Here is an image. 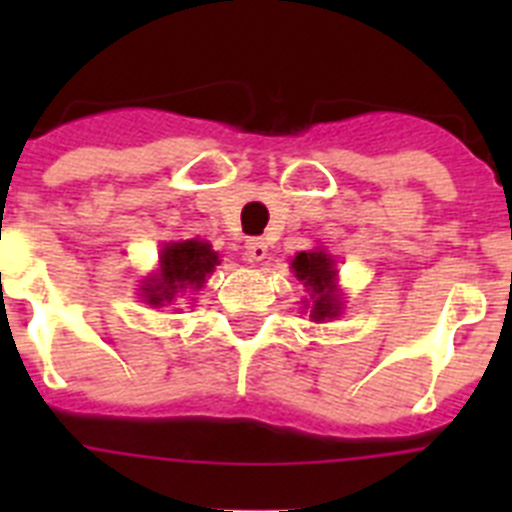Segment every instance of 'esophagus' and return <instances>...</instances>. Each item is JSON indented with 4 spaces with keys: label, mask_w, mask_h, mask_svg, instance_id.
<instances>
[{
    "label": "esophagus",
    "mask_w": 512,
    "mask_h": 512,
    "mask_svg": "<svg viewBox=\"0 0 512 512\" xmlns=\"http://www.w3.org/2000/svg\"><path fill=\"white\" fill-rule=\"evenodd\" d=\"M246 253L251 261H264L266 253H269V246L264 243V238H248Z\"/></svg>",
    "instance_id": "obj_1"
}]
</instances>
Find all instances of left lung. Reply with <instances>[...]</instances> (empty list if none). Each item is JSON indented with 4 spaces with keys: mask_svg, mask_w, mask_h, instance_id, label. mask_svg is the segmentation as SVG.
<instances>
[{
    "mask_svg": "<svg viewBox=\"0 0 512 512\" xmlns=\"http://www.w3.org/2000/svg\"><path fill=\"white\" fill-rule=\"evenodd\" d=\"M292 271L295 277L310 292L312 320H330L336 318L341 312V295H338L336 284V261L333 256L323 251V248H315V251H300L292 259Z\"/></svg>",
    "mask_w": 512,
    "mask_h": 512,
    "instance_id": "left-lung-1",
    "label": "left lung"
}]
</instances>
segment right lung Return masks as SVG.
<instances>
[{"label":"right lung","mask_w":512,"mask_h":512,"mask_svg":"<svg viewBox=\"0 0 512 512\" xmlns=\"http://www.w3.org/2000/svg\"><path fill=\"white\" fill-rule=\"evenodd\" d=\"M217 264H220L217 251H212L210 243L200 238L166 243L158 256V271L140 287L143 297L153 307L169 305L174 302L176 292H184V289L197 292L205 287L207 277Z\"/></svg>","instance_id":"right-lung-1"}]
</instances>
